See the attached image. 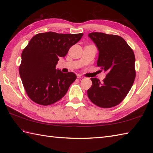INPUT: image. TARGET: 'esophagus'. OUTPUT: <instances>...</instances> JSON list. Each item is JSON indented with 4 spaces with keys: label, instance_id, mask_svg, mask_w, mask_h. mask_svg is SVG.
I'll return each instance as SVG.
<instances>
[{
    "label": "esophagus",
    "instance_id": "esophagus-1",
    "mask_svg": "<svg viewBox=\"0 0 153 153\" xmlns=\"http://www.w3.org/2000/svg\"><path fill=\"white\" fill-rule=\"evenodd\" d=\"M77 78H84V76H83L82 75H77Z\"/></svg>",
    "mask_w": 153,
    "mask_h": 153
}]
</instances>
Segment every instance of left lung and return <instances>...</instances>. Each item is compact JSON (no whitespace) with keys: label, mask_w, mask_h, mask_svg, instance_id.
Wrapping results in <instances>:
<instances>
[{"label":"left lung","mask_w":153,"mask_h":153,"mask_svg":"<svg viewBox=\"0 0 153 153\" xmlns=\"http://www.w3.org/2000/svg\"><path fill=\"white\" fill-rule=\"evenodd\" d=\"M88 36L99 52L97 66L106 76L101 83L98 79L91 78L92 86L87 90V95L95 105L111 108L125 99L134 84L136 75L134 53L118 35L93 32Z\"/></svg>","instance_id":"obj_1"}]
</instances>
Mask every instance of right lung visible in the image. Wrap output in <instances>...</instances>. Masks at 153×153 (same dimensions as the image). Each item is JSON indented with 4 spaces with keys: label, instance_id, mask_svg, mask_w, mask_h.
I'll use <instances>...</instances> for the list:
<instances>
[{
    "label": "right lung",
    "instance_id": "add662e5",
    "mask_svg": "<svg viewBox=\"0 0 153 153\" xmlns=\"http://www.w3.org/2000/svg\"><path fill=\"white\" fill-rule=\"evenodd\" d=\"M83 33L62 34L46 32L35 35L22 51L19 68L22 82L30 99L47 106L60 100L76 79L73 72L56 69L60 57H64Z\"/></svg>",
    "mask_w": 153,
    "mask_h": 153
}]
</instances>
